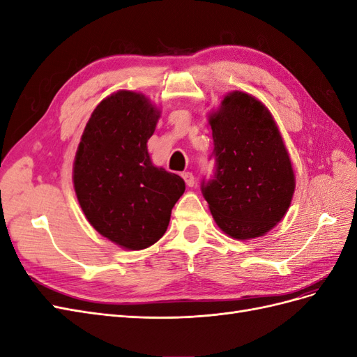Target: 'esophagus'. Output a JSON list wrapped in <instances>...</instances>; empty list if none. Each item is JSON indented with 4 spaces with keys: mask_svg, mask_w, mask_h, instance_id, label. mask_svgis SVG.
Returning <instances> with one entry per match:
<instances>
[{
    "mask_svg": "<svg viewBox=\"0 0 357 357\" xmlns=\"http://www.w3.org/2000/svg\"><path fill=\"white\" fill-rule=\"evenodd\" d=\"M181 177H183V180L186 181V185H188L189 188H192L193 185H195V176H193L192 172H183Z\"/></svg>",
    "mask_w": 357,
    "mask_h": 357,
    "instance_id": "1",
    "label": "esophagus"
}]
</instances>
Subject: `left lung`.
<instances>
[{
    "label": "left lung",
    "instance_id": "left-lung-1",
    "mask_svg": "<svg viewBox=\"0 0 357 357\" xmlns=\"http://www.w3.org/2000/svg\"><path fill=\"white\" fill-rule=\"evenodd\" d=\"M215 171L202 181L214 222L235 240L262 236L284 218L295 172L273 114L245 92L234 91L208 116Z\"/></svg>",
    "mask_w": 357,
    "mask_h": 357
}]
</instances>
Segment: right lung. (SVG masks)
Instances as JSON below:
<instances>
[{"label": "right lung", "instance_id": "obj_1", "mask_svg": "<svg viewBox=\"0 0 357 357\" xmlns=\"http://www.w3.org/2000/svg\"><path fill=\"white\" fill-rule=\"evenodd\" d=\"M159 116L142 93H112L91 114L74 159V190L86 219L126 250H142L165 234L186 189L147 152Z\"/></svg>", "mask_w": 357, "mask_h": 357}]
</instances>
